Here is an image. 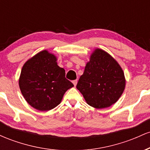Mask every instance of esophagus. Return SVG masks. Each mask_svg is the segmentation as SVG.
Wrapping results in <instances>:
<instances>
[{
  "label": "esophagus",
  "mask_w": 150,
  "mask_h": 150,
  "mask_svg": "<svg viewBox=\"0 0 150 150\" xmlns=\"http://www.w3.org/2000/svg\"><path fill=\"white\" fill-rule=\"evenodd\" d=\"M73 85H75V86H76L77 83V80H73Z\"/></svg>",
  "instance_id": "1"
}]
</instances>
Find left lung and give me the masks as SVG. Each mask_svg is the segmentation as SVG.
Here are the masks:
<instances>
[{
	"mask_svg": "<svg viewBox=\"0 0 150 150\" xmlns=\"http://www.w3.org/2000/svg\"><path fill=\"white\" fill-rule=\"evenodd\" d=\"M123 70L108 53L96 49L77 84L87 103L94 108H106L118 100L125 89Z\"/></svg>",
	"mask_w": 150,
	"mask_h": 150,
	"instance_id": "obj_1",
	"label": "left lung"
}]
</instances>
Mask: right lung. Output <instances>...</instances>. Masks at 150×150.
<instances>
[{
  "instance_id": "add662e5",
  "label": "right lung",
  "mask_w": 150,
  "mask_h": 150,
  "mask_svg": "<svg viewBox=\"0 0 150 150\" xmlns=\"http://www.w3.org/2000/svg\"><path fill=\"white\" fill-rule=\"evenodd\" d=\"M47 51H41L25 63L19 85L28 104L39 111H49L60 104L63 94L73 84Z\"/></svg>"
}]
</instances>
